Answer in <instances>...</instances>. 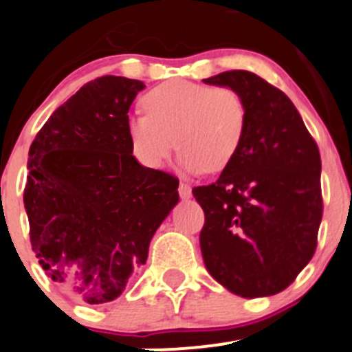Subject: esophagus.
Wrapping results in <instances>:
<instances>
[{
  "mask_svg": "<svg viewBox=\"0 0 352 352\" xmlns=\"http://www.w3.org/2000/svg\"><path fill=\"white\" fill-rule=\"evenodd\" d=\"M177 191H179L181 198H190L191 197V186H190V184L179 183V188H177Z\"/></svg>",
  "mask_w": 352,
  "mask_h": 352,
  "instance_id": "obj_1",
  "label": "esophagus"
}]
</instances>
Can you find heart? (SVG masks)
<instances>
[{
    "label": "heart",
    "instance_id": "1",
    "mask_svg": "<svg viewBox=\"0 0 352 352\" xmlns=\"http://www.w3.org/2000/svg\"><path fill=\"white\" fill-rule=\"evenodd\" d=\"M145 114L128 118L126 133L135 157L157 169L175 148L183 171L219 173L238 154L248 113L229 87L171 80L144 96Z\"/></svg>",
    "mask_w": 352,
    "mask_h": 352
}]
</instances>
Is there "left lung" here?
<instances>
[{
    "label": "left lung",
    "instance_id": "obj_1",
    "mask_svg": "<svg viewBox=\"0 0 352 352\" xmlns=\"http://www.w3.org/2000/svg\"><path fill=\"white\" fill-rule=\"evenodd\" d=\"M234 89L248 113L238 154L215 183L193 188L210 276L241 298L286 289L316 250L323 201L316 142L289 97L262 76L231 69L205 78Z\"/></svg>",
    "mask_w": 352,
    "mask_h": 352
}]
</instances>
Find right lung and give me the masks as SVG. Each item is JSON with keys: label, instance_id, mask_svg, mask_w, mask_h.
I'll return each instance as SVG.
<instances>
[{"label": "right lung", "instance_id": "obj_1", "mask_svg": "<svg viewBox=\"0 0 352 352\" xmlns=\"http://www.w3.org/2000/svg\"><path fill=\"white\" fill-rule=\"evenodd\" d=\"M145 83L106 75L59 106L34 138L23 205L39 265L89 305L113 301L147 262L177 204V177L142 166L126 133Z\"/></svg>", "mask_w": 352, "mask_h": 352}]
</instances>
